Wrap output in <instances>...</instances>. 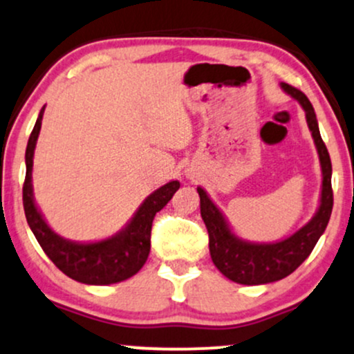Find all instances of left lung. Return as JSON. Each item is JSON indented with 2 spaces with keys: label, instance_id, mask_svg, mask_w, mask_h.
<instances>
[{
  "label": "left lung",
  "instance_id": "obj_1",
  "mask_svg": "<svg viewBox=\"0 0 354 354\" xmlns=\"http://www.w3.org/2000/svg\"><path fill=\"white\" fill-rule=\"evenodd\" d=\"M281 89L300 102L306 114V124L317 145L319 165H322V197L313 218L293 235L280 242L255 243L240 239L232 232L227 218L218 207L210 201L205 190L197 187L201 197V215L209 232V248L214 265L228 280L240 285H265L288 277L308 259L311 250L323 235L333 210V190H331V160L322 136H319L317 114L313 106L301 91L281 82Z\"/></svg>",
  "mask_w": 354,
  "mask_h": 354
}]
</instances>
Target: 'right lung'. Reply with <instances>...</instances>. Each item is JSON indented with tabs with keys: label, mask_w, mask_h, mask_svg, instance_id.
<instances>
[{
	"label": "right lung",
	"mask_w": 354,
	"mask_h": 354,
	"mask_svg": "<svg viewBox=\"0 0 354 354\" xmlns=\"http://www.w3.org/2000/svg\"><path fill=\"white\" fill-rule=\"evenodd\" d=\"M44 107L29 136L26 147V178L23 185V205L28 225L35 234L49 260L64 275L86 285H112L134 277L144 267L151 252L152 220L159 210L167 205L174 194L177 192L178 180L159 187L140 203L134 217L118 234L99 242H73L57 235L48 225L32 195V157L41 131Z\"/></svg>",
	"instance_id": "obj_1"
}]
</instances>
